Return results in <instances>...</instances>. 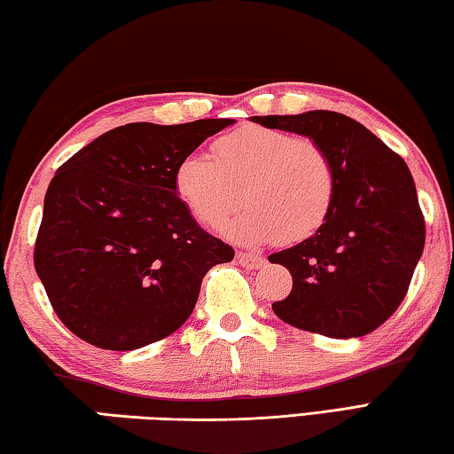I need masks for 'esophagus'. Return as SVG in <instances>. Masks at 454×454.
I'll use <instances>...</instances> for the list:
<instances>
[{"instance_id":"obj_1","label":"esophagus","mask_w":454,"mask_h":454,"mask_svg":"<svg viewBox=\"0 0 454 454\" xmlns=\"http://www.w3.org/2000/svg\"><path fill=\"white\" fill-rule=\"evenodd\" d=\"M237 262L241 264V267H245V269H253V270H256V269H262L264 267V256H261V254H254V253H247V251H239L237 253Z\"/></svg>"}]
</instances>
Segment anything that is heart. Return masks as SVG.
<instances>
[{
    "mask_svg": "<svg viewBox=\"0 0 454 454\" xmlns=\"http://www.w3.org/2000/svg\"><path fill=\"white\" fill-rule=\"evenodd\" d=\"M213 153H187L174 169L176 195L201 225L219 229L241 193L249 207L225 229L235 241L296 243L326 223L338 174L312 136L245 126L213 144Z\"/></svg>",
    "mask_w": 454,
    "mask_h": 454,
    "instance_id": "obj_1",
    "label": "heart"
}]
</instances>
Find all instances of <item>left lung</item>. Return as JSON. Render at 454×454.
Segmentation results:
<instances>
[{"label":"left lung","mask_w":454,"mask_h":454,"mask_svg":"<svg viewBox=\"0 0 454 454\" xmlns=\"http://www.w3.org/2000/svg\"><path fill=\"white\" fill-rule=\"evenodd\" d=\"M251 121L312 136L338 174L326 223L269 256L293 275V290L272 310L290 326L328 338L380 328L403 302L425 247V217L403 158L364 124L332 110Z\"/></svg>","instance_id":"obj_1"}]
</instances>
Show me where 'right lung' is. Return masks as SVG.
<instances>
[{"mask_svg":"<svg viewBox=\"0 0 454 454\" xmlns=\"http://www.w3.org/2000/svg\"><path fill=\"white\" fill-rule=\"evenodd\" d=\"M233 122L118 126L57 169L33 262L74 336L116 352L166 338L190 318L207 270L233 261L174 190L177 161Z\"/></svg>","mask_w":454,"mask_h":454,"instance_id":"obj_1","label":"right lung"}]
</instances>
